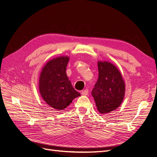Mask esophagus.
Returning a JSON list of instances; mask_svg holds the SVG:
<instances>
[{"mask_svg": "<svg viewBox=\"0 0 157 157\" xmlns=\"http://www.w3.org/2000/svg\"><path fill=\"white\" fill-rule=\"evenodd\" d=\"M89 93V90L87 89H85L82 92V94L83 96H86Z\"/></svg>", "mask_w": 157, "mask_h": 157, "instance_id": "1", "label": "esophagus"}]
</instances>
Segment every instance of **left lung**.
<instances>
[{
	"instance_id": "1",
	"label": "left lung",
	"mask_w": 157,
	"mask_h": 157,
	"mask_svg": "<svg viewBox=\"0 0 157 157\" xmlns=\"http://www.w3.org/2000/svg\"><path fill=\"white\" fill-rule=\"evenodd\" d=\"M98 79L92 90L98 111L109 113L117 109L124 100L125 83L122 76L112 63L99 61Z\"/></svg>"
}]
</instances>
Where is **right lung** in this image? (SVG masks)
I'll list each match as a JSON object with an SVG mask.
<instances>
[{
    "label": "right lung",
    "mask_w": 157,
    "mask_h": 157,
    "mask_svg": "<svg viewBox=\"0 0 157 157\" xmlns=\"http://www.w3.org/2000/svg\"><path fill=\"white\" fill-rule=\"evenodd\" d=\"M68 57L50 60L44 67L39 78V91L52 108L63 110L81 94L72 86L66 73Z\"/></svg>",
    "instance_id": "right-lung-1"
}]
</instances>
